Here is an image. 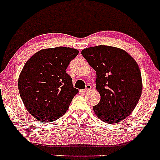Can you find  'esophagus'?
<instances>
[{
  "instance_id": "1",
  "label": "esophagus",
  "mask_w": 160,
  "mask_h": 160,
  "mask_svg": "<svg viewBox=\"0 0 160 160\" xmlns=\"http://www.w3.org/2000/svg\"><path fill=\"white\" fill-rule=\"evenodd\" d=\"M91 89V85H86V88H85V90H84V92H88V91H89Z\"/></svg>"
}]
</instances>
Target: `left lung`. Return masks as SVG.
I'll use <instances>...</instances> for the list:
<instances>
[{"label": "left lung", "mask_w": 160, "mask_h": 160, "mask_svg": "<svg viewBox=\"0 0 160 160\" xmlns=\"http://www.w3.org/2000/svg\"><path fill=\"white\" fill-rule=\"evenodd\" d=\"M82 56L96 71L100 100L93 109L104 122L118 123L132 112L142 92L136 61L119 48L99 45L84 49Z\"/></svg>", "instance_id": "left-lung-1"}]
</instances>
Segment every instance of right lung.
Segmentation results:
<instances>
[{
	"instance_id": "obj_1",
	"label": "right lung",
	"mask_w": 160,
	"mask_h": 160,
	"mask_svg": "<svg viewBox=\"0 0 160 160\" xmlns=\"http://www.w3.org/2000/svg\"><path fill=\"white\" fill-rule=\"evenodd\" d=\"M78 54L74 48H48L37 52L25 64L18 88L25 107L35 119L53 122L66 112L78 90L66 69Z\"/></svg>"
}]
</instances>
